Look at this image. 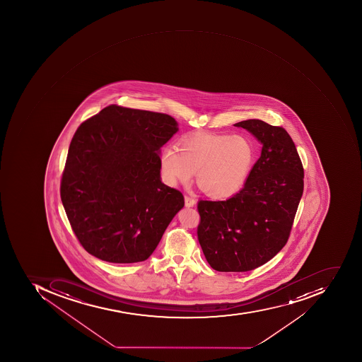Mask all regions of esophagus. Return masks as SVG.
<instances>
[{
  "label": "esophagus",
  "instance_id": "1",
  "mask_svg": "<svg viewBox=\"0 0 362 362\" xmlns=\"http://www.w3.org/2000/svg\"><path fill=\"white\" fill-rule=\"evenodd\" d=\"M195 204L196 200L192 196L185 195V205H186V207H192Z\"/></svg>",
  "mask_w": 362,
  "mask_h": 362
}]
</instances>
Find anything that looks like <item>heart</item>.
<instances>
[{"instance_id": "1", "label": "heart", "mask_w": 362, "mask_h": 362, "mask_svg": "<svg viewBox=\"0 0 362 362\" xmlns=\"http://www.w3.org/2000/svg\"><path fill=\"white\" fill-rule=\"evenodd\" d=\"M255 162L252 141L241 135L196 134L166 147L160 168L168 182H186L196 173V184L206 196L230 197L246 182Z\"/></svg>"}]
</instances>
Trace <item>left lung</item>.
<instances>
[{"label":"left lung","instance_id":"obj_1","mask_svg":"<svg viewBox=\"0 0 362 362\" xmlns=\"http://www.w3.org/2000/svg\"><path fill=\"white\" fill-rule=\"evenodd\" d=\"M235 126L250 132L262 149L236 195L198 202V241L217 272H249L274 258L287 244L303 192V163L284 127L260 119Z\"/></svg>","mask_w":362,"mask_h":362}]
</instances>
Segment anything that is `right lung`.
I'll list each match as a JSON object with an SVG mask.
<instances>
[{
	"instance_id": "right-lung-1",
	"label": "right lung",
	"mask_w": 362,
	"mask_h": 362,
	"mask_svg": "<svg viewBox=\"0 0 362 362\" xmlns=\"http://www.w3.org/2000/svg\"><path fill=\"white\" fill-rule=\"evenodd\" d=\"M177 131L172 116L116 104L78 126L59 192L88 254L113 264L153 254L184 207L182 192L160 180L159 149Z\"/></svg>"
}]
</instances>
